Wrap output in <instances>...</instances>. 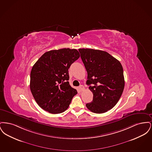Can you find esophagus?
Returning <instances> with one entry per match:
<instances>
[{"instance_id": "1", "label": "esophagus", "mask_w": 152, "mask_h": 152, "mask_svg": "<svg viewBox=\"0 0 152 152\" xmlns=\"http://www.w3.org/2000/svg\"><path fill=\"white\" fill-rule=\"evenodd\" d=\"M79 89L80 91H83L85 88H84V87L83 85H81L79 87Z\"/></svg>"}]
</instances>
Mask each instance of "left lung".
Here are the masks:
<instances>
[{
    "mask_svg": "<svg viewBox=\"0 0 152 152\" xmlns=\"http://www.w3.org/2000/svg\"><path fill=\"white\" fill-rule=\"evenodd\" d=\"M79 51L88 73L87 84L94 94L93 100L86 107L95 113H105L115 106L123 94L122 65L105 51L88 48Z\"/></svg>",
    "mask_w": 152,
    "mask_h": 152,
    "instance_id": "8db88e82",
    "label": "left lung"
}]
</instances>
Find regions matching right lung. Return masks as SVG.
Listing matches in <instances>:
<instances>
[{
  "instance_id": "1",
  "label": "right lung",
  "mask_w": 152,
  "mask_h": 152,
  "mask_svg": "<svg viewBox=\"0 0 152 152\" xmlns=\"http://www.w3.org/2000/svg\"><path fill=\"white\" fill-rule=\"evenodd\" d=\"M80 57L75 49L63 48L46 52L32 66L30 89L37 104L52 114L68 108L76 89L69 85L68 69Z\"/></svg>"
}]
</instances>
